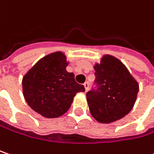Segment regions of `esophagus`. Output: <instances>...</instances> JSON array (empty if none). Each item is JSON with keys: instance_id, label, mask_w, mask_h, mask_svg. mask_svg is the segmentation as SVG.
Returning <instances> with one entry per match:
<instances>
[{"instance_id": "obj_1", "label": "esophagus", "mask_w": 154, "mask_h": 154, "mask_svg": "<svg viewBox=\"0 0 154 154\" xmlns=\"http://www.w3.org/2000/svg\"><path fill=\"white\" fill-rule=\"evenodd\" d=\"M84 86H85V91H87L89 90V83H88V82H85V83L84 84Z\"/></svg>"}]
</instances>
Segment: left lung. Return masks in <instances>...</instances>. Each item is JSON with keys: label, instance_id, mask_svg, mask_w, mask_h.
I'll return each instance as SVG.
<instances>
[{"label": "left lung", "instance_id": "obj_1", "mask_svg": "<svg viewBox=\"0 0 154 154\" xmlns=\"http://www.w3.org/2000/svg\"><path fill=\"white\" fill-rule=\"evenodd\" d=\"M96 89L86 93L91 114L103 124L117 121L131 112L139 84L121 61L104 55L95 66Z\"/></svg>", "mask_w": 154, "mask_h": 154}]
</instances>
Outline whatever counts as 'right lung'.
<instances>
[{"mask_svg": "<svg viewBox=\"0 0 154 154\" xmlns=\"http://www.w3.org/2000/svg\"><path fill=\"white\" fill-rule=\"evenodd\" d=\"M65 55L54 52L40 59L23 78V92L32 110L49 119L58 118L69 109L77 92L85 86L66 70Z\"/></svg>", "mask_w": 154, "mask_h": 154, "instance_id": "obj_1", "label": "right lung"}]
</instances>
